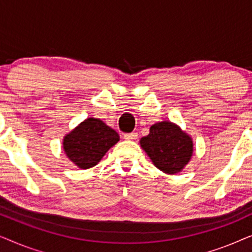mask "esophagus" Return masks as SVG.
Instances as JSON below:
<instances>
[{"label": "esophagus", "instance_id": "esophagus-1", "mask_svg": "<svg viewBox=\"0 0 252 252\" xmlns=\"http://www.w3.org/2000/svg\"><path fill=\"white\" fill-rule=\"evenodd\" d=\"M124 139L128 140V141H134L137 139V133H128V134H124Z\"/></svg>", "mask_w": 252, "mask_h": 252}]
</instances>
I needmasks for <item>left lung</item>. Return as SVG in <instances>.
I'll list each match as a JSON object with an SVG mask.
<instances>
[{"label":"left lung","instance_id":"8db88e82","mask_svg":"<svg viewBox=\"0 0 252 252\" xmlns=\"http://www.w3.org/2000/svg\"><path fill=\"white\" fill-rule=\"evenodd\" d=\"M140 146L155 166L166 174L181 172L194 154L191 136L168 120L154 124L149 134L140 140Z\"/></svg>","mask_w":252,"mask_h":252}]
</instances>
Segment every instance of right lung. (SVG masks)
Returning a JSON list of instances; mask_svg holds the SVG:
<instances>
[{
  "label": "right lung",
  "instance_id": "obj_1",
  "mask_svg": "<svg viewBox=\"0 0 252 252\" xmlns=\"http://www.w3.org/2000/svg\"><path fill=\"white\" fill-rule=\"evenodd\" d=\"M119 141L115 129L98 118H87L63 139L66 157L81 170L99 163L103 156Z\"/></svg>",
  "mask_w": 252,
  "mask_h": 252
}]
</instances>
